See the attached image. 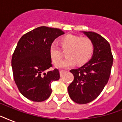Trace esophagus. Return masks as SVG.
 Segmentation results:
<instances>
[{"mask_svg": "<svg viewBox=\"0 0 122 122\" xmlns=\"http://www.w3.org/2000/svg\"><path fill=\"white\" fill-rule=\"evenodd\" d=\"M66 71L65 70H61L59 71V73H60V76H62L63 75V74H64V73H65Z\"/></svg>", "mask_w": 122, "mask_h": 122, "instance_id": "obj_1", "label": "esophagus"}]
</instances>
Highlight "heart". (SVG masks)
I'll return each instance as SVG.
<instances>
[{
    "instance_id": "b5f03b06",
    "label": "heart",
    "mask_w": 122,
    "mask_h": 122,
    "mask_svg": "<svg viewBox=\"0 0 122 122\" xmlns=\"http://www.w3.org/2000/svg\"><path fill=\"white\" fill-rule=\"evenodd\" d=\"M60 44L66 52L67 57L56 64L59 68H68L76 63L81 65L91 59L93 54L94 46L92 41L88 38H81L79 36L68 34L62 37ZM50 56L54 63H57L61 58V52L58 44L53 42L49 48Z\"/></svg>"
}]
</instances>
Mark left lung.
Instances as JSON below:
<instances>
[{
  "instance_id": "1",
  "label": "left lung",
  "mask_w": 122,
  "mask_h": 122,
  "mask_svg": "<svg viewBox=\"0 0 122 122\" xmlns=\"http://www.w3.org/2000/svg\"><path fill=\"white\" fill-rule=\"evenodd\" d=\"M93 44L91 59L79 68L71 70L74 80L68 87L69 96L78 104H87L97 98L110 78L113 57L109 42L99 34L82 31Z\"/></svg>"
}]
</instances>
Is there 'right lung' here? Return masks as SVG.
<instances>
[{
  "mask_svg": "<svg viewBox=\"0 0 122 122\" xmlns=\"http://www.w3.org/2000/svg\"><path fill=\"white\" fill-rule=\"evenodd\" d=\"M65 34L61 30L40 26L23 35L12 57L13 76L23 96L35 102L49 97L51 83L60 78L57 69L52 67L49 48L56 38Z\"/></svg>",
  "mask_w": 122,
  "mask_h": 122,
  "instance_id": "add662e5",
  "label": "right lung"
}]
</instances>
